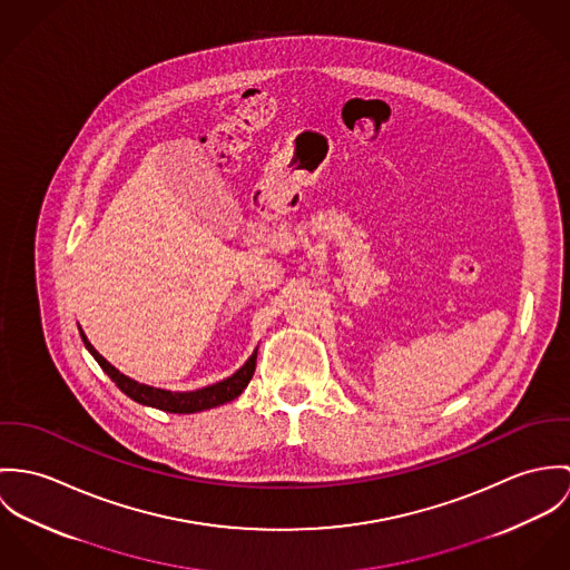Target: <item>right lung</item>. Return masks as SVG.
<instances>
[{
  "label": "right lung",
  "mask_w": 570,
  "mask_h": 570,
  "mask_svg": "<svg viewBox=\"0 0 570 570\" xmlns=\"http://www.w3.org/2000/svg\"><path fill=\"white\" fill-rule=\"evenodd\" d=\"M80 330V338L85 343V347L89 350V354L96 358V363L102 367V372L118 384V389L122 393H127L130 400L144 404V406H153L159 411H168V413H198V411H207L214 406H220L225 402L236 400L249 384V380L254 379L255 358H257V350L247 358V363L232 374L229 379L214 382L209 386L196 389V391H168V389H157L144 382L128 379L122 372H118L105 356H100L96 352V347L89 343V338L85 336L82 327Z\"/></svg>",
  "instance_id": "add662e5"
}]
</instances>
